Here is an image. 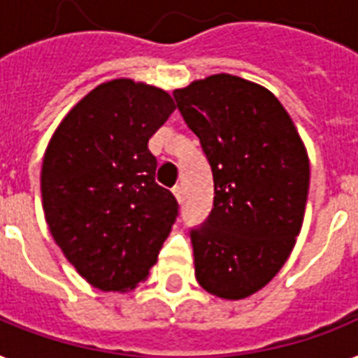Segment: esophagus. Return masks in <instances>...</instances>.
<instances>
[{
    "instance_id": "esophagus-1",
    "label": "esophagus",
    "mask_w": 358,
    "mask_h": 358,
    "mask_svg": "<svg viewBox=\"0 0 358 358\" xmlns=\"http://www.w3.org/2000/svg\"><path fill=\"white\" fill-rule=\"evenodd\" d=\"M173 193H174V196H176V201L182 204V202H184V189H182L180 185H176V187L173 189Z\"/></svg>"
}]
</instances>
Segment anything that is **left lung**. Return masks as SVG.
<instances>
[{
    "mask_svg": "<svg viewBox=\"0 0 358 358\" xmlns=\"http://www.w3.org/2000/svg\"><path fill=\"white\" fill-rule=\"evenodd\" d=\"M173 94L213 173L212 213L191 230L195 277L221 299H245L280 271L301 232L305 143L277 96L238 76H208Z\"/></svg>",
    "mask_w": 358,
    "mask_h": 358,
    "instance_id": "obj_1",
    "label": "left lung"
}]
</instances>
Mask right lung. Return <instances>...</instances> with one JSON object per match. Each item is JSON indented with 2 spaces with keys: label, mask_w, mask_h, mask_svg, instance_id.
<instances>
[{
  "label": "right lung",
  "mask_w": 358,
  "mask_h": 358,
  "mask_svg": "<svg viewBox=\"0 0 358 358\" xmlns=\"http://www.w3.org/2000/svg\"><path fill=\"white\" fill-rule=\"evenodd\" d=\"M163 89L120 78L81 98L48 143L41 173L48 229L66 260L102 292L145 280L178 202L156 184L148 139L173 113Z\"/></svg>",
  "instance_id": "right-lung-1"
}]
</instances>
